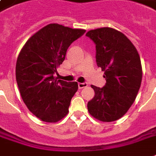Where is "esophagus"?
Here are the masks:
<instances>
[{"instance_id": "1", "label": "esophagus", "mask_w": 156, "mask_h": 156, "mask_svg": "<svg viewBox=\"0 0 156 156\" xmlns=\"http://www.w3.org/2000/svg\"><path fill=\"white\" fill-rule=\"evenodd\" d=\"M87 86H88V84L87 83H78V88H79V89H83V88H84V87H87Z\"/></svg>"}]
</instances>
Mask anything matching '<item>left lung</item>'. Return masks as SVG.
<instances>
[{
	"mask_svg": "<svg viewBox=\"0 0 156 156\" xmlns=\"http://www.w3.org/2000/svg\"><path fill=\"white\" fill-rule=\"evenodd\" d=\"M95 44L96 62L104 72L106 84L91 85L95 96L87 104L89 113L99 121L111 122L128 112L140 88L143 69L138 51L121 31L111 27L89 30Z\"/></svg>",
	"mask_w": 156,
	"mask_h": 156,
	"instance_id": "8db88e82",
	"label": "left lung"
}]
</instances>
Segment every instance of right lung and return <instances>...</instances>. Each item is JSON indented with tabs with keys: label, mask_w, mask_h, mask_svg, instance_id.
Masks as SVG:
<instances>
[{
	"label": "right lung",
	"mask_w": 156,
	"mask_h": 156,
	"mask_svg": "<svg viewBox=\"0 0 156 156\" xmlns=\"http://www.w3.org/2000/svg\"><path fill=\"white\" fill-rule=\"evenodd\" d=\"M85 32L51 23L35 33L19 52L16 63L18 89L27 108L41 121L55 123L68 114L78 83L56 80L53 74L69 45Z\"/></svg>",
	"instance_id": "add662e5"
}]
</instances>
